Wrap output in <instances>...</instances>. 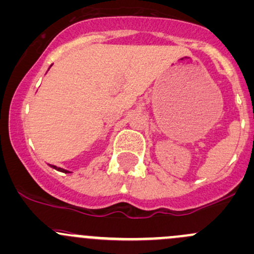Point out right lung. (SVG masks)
I'll return each instance as SVG.
<instances>
[{"label": "right lung", "mask_w": 254, "mask_h": 254, "mask_svg": "<svg viewBox=\"0 0 254 254\" xmlns=\"http://www.w3.org/2000/svg\"><path fill=\"white\" fill-rule=\"evenodd\" d=\"M51 167L55 168V169H57L58 172H62V173H69L68 170H64V169H62V168H57V167H55V165H51Z\"/></svg>", "instance_id": "obj_1"}]
</instances>
